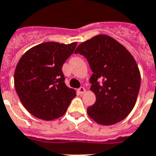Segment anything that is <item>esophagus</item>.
<instances>
[{
	"mask_svg": "<svg viewBox=\"0 0 156 156\" xmlns=\"http://www.w3.org/2000/svg\"><path fill=\"white\" fill-rule=\"evenodd\" d=\"M78 92H79L80 94L85 93V92H86V89L84 88L83 87H81L80 88H78Z\"/></svg>",
	"mask_w": 156,
	"mask_h": 156,
	"instance_id": "34e87169",
	"label": "esophagus"
}]
</instances>
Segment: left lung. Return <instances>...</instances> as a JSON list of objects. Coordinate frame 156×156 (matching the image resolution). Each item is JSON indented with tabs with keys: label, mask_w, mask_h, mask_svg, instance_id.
<instances>
[{
	"label": "left lung",
	"mask_w": 156,
	"mask_h": 156,
	"mask_svg": "<svg viewBox=\"0 0 156 156\" xmlns=\"http://www.w3.org/2000/svg\"><path fill=\"white\" fill-rule=\"evenodd\" d=\"M74 53L86 57L93 72L90 89L96 95V102L87 108L89 117L105 126L124 119L136 104L141 85L133 56L122 44L103 34L81 43Z\"/></svg>",
	"instance_id": "1"
}]
</instances>
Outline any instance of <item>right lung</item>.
Returning a JSON list of instances; mask_svg holds the SVG:
<instances>
[{"instance_id":"add662e5","label":"right lung","mask_w":156,"mask_h":156,"mask_svg":"<svg viewBox=\"0 0 156 156\" xmlns=\"http://www.w3.org/2000/svg\"><path fill=\"white\" fill-rule=\"evenodd\" d=\"M77 42H44L23 55L15 68L14 82L20 101L31 115L46 121L61 117L76 91L65 83L62 66Z\"/></svg>"}]
</instances>
